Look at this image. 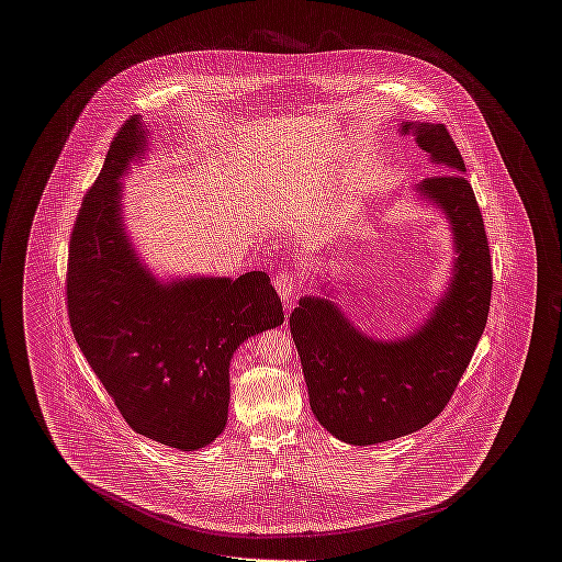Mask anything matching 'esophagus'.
<instances>
[{"instance_id":"1","label":"esophagus","mask_w":562,"mask_h":562,"mask_svg":"<svg viewBox=\"0 0 562 562\" xmlns=\"http://www.w3.org/2000/svg\"><path fill=\"white\" fill-rule=\"evenodd\" d=\"M273 286H276V291L280 294L284 307H291L294 296H296V291H299V286H301V282H299V278H296V273H293V271H280V273L273 278Z\"/></svg>"}]
</instances>
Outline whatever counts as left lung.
<instances>
[{
    "instance_id": "obj_1",
    "label": "left lung",
    "mask_w": 562,
    "mask_h": 562,
    "mask_svg": "<svg viewBox=\"0 0 562 562\" xmlns=\"http://www.w3.org/2000/svg\"><path fill=\"white\" fill-rule=\"evenodd\" d=\"M419 147L447 175L417 191L442 209L454 241L453 280L428 322L398 341L362 335L321 296H303L291 314V335L310 404L335 438L367 447L428 426L449 404L486 326L493 269L481 209L465 164L445 124L404 122Z\"/></svg>"
}]
</instances>
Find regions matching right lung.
<instances>
[{"instance_id":"add662e5","label":"right lung","mask_w":562,"mask_h":562,"mask_svg":"<svg viewBox=\"0 0 562 562\" xmlns=\"http://www.w3.org/2000/svg\"><path fill=\"white\" fill-rule=\"evenodd\" d=\"M147 133L138 117L117 131L83 195L67 261L69 322L92 371L126 424L179 451L223 431L229 360L248 337L284 322L266 271L158 282L122 229L120 183Z\"/></svg>"}]
</instances>
